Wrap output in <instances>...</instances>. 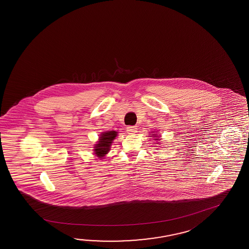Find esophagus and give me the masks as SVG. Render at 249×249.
<instances>
[{
	"label": "esophagus",
	"instance_id": "obj_1",
	"mask_svg": "<svg viewBox=\"0 0 249 249\" xmlns=\"http://www.w3.org/2000/svg\"><path fill=\"white\" fill-rule=\"evenodd\" d=\"M127 132L128 134H136L137 132V127L136 126H128L127 127Z\"/></svg>",
	"mask_w": 249,
	"mask_h": 249
}]
</instances>
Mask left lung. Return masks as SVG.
Instances as JSON below:
<instances>
[{
  "mask_svg": "<svg viewBox=\"0 0 249 249\" xmlns=\"http://www.w3.org/2000/svg\"><path fill=\"white\" fill-rule=\"evenodd\" d=\"M152 135H154V134H152ZM157 136H159V135H157ZM153 137H157V138H155L154 140H156V141H160V139H161V138H160V137H158V136H153Z\"/></svg>",
  "mask_w": 249,
  "mask_h": 249,
  "instance_id": "obj_1",
  "label": "left lung"
}]
</instances>
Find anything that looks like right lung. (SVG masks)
I'll use <instances>...</instances> for the list:
<instances>
[{
    "label": "right lung",
    "instance_id": "add662e5",
    "mask_svg": "<svg viewBox=\"0 0 249 249\" xmlns=\"http://www.w3.org/2000/svg\"><path fill=\"white\" fill-rule=\"evenodd\" d=\"M116 136H117L116 131L112 130V131L103 132L100 135L98 142L94 145V154H96L99 159H102L103 157L107 155Z\"/></svg>",
    "mask_w": 249,
    "mask_h": 249
}]
</instances>
